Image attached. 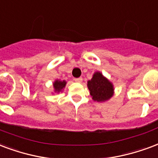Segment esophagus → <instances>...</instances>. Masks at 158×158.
Segmentation results:
<instances>
[{"instance_id":"obj_1","label":"esophagus","mask_w":158,"mask_h":158,"mask_svg":"<svg viewBox=\"0 0 158 158\" xmlns=\"http://www.w3.org/2000/svg\"><path fill=\"white\" fill-rule=\"evenodd\" d=\"M82 80L83 79L81 78V77H80V78H76V79H74V81L77 83H81L82 82Z\"/></svg>"}]
</instances>
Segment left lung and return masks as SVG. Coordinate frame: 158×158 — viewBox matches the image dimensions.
Returning <instances> with one entry per match:
<instances>
[{"instance_id": "1", "label": "left lung", "mask_w": 158, "mask_h": 158, "mask_svg": "<svg viewBox=\"0 0 158 158\" xmlns=\"http://www.w3.org/2000/svg\"><path fill=\"white\" fill-rule=\"evenodd\" d=\"M88 88L92 99L96 101H106L113 95V85L102 73L96 72L88 81Z\"/></svg>"}]
</instances>
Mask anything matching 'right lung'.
Instances as JSON below:
<instances>
[{
  "label": "right lung",
  "instance_id": "1",
  "mask_svg": "<svg viewBox=\"0 0 158 158\" xmlns=\"http://www.w3.org/2000/svg\"><path fill=\"white\" fill-rule=\"evenodd\" d=\"M65 85H66V82L65 81H60V80H56L55 82L53 83V87H54V89L57 92H59L61 91L65 87Z\"/></svg>",
  "mask_w": 158,
  "mask_h": 158
}]
</instances>
